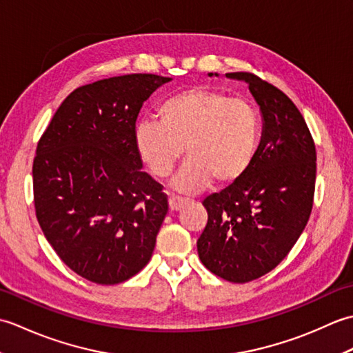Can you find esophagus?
<instances>
[{
	"label": "esophagus",
	"mask_w": 353,
	"mask_h": 353,
	"mask_svg": "<svg viewBox=\"0 0 353 353\" xmlns=\"http://www.w3.org/2000/svg\"><path fill=\"white\" fill-rule=\"evenodd\" d=\"M188 203H190V199H185V197L170 196V199H168V205H170L171 211H181V209Z\"/></svg>",
	"instance_id": "34e87169"
}]
</instances>
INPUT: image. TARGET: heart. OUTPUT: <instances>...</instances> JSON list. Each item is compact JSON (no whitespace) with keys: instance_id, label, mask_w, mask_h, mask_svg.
I'll use <instances>...</instances> for the list:
<instances>
[{"instance_id":"heart-1","label":"heart","mask_w":353,"mask_h":353,"mask_svg":"<svg viewBox=\"0 0 353 353\" xmlns=\"http://www.w3.org/2000/svg\"><path fill=\"white\" fill-rule=\"evenodd\" d=\"M156 119L134 127V147L156 177L167 179L186 150L174 188L199 192L215 181L238 182L256 157L261 123L253 104L226 92L191 88L168 97L157 108Z\"/></svg>"}]
</instances>
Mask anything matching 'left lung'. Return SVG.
Segmentation results:
<instances>
[{
  "label": "left lung",
  "instance_id": "1",
  "mask_svg": "<svg viewBox=\"0 0 353 353\" xmlns=\"http://www.w3.org/2000/svg\"><path fill=\"white\" fill-rule=\"evenodd\" d=\"M226 77L249 85L262 137L249 171L203 200L208 224L197 250L209 272L244 283L272 272L301 236L312 209L317 156L302 114L281 89L250 72Z\"/></svg>",
  "mask_w": 353,
  "mask_h": 353
}]
</instances>
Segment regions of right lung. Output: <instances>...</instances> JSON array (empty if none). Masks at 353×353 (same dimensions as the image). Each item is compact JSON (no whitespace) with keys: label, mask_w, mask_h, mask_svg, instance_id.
<instances>
[{"label":"right lung","mask_w":353,"mask_h":353,"mask_svg":"<svg viewBox=\"0 0 353 353\" xmlns=\"http://www.w3.org/2000/svg\"><path fill=\"white\" fill-rule=\"evenodd\" d=\"M170 80L127 74L80 86L37 142V221L59 258L91 282H124L153 254L168 200L141 171L133 133L142 104Z\"/></svg>","instance_id":"add662e5"}]
</instances>
